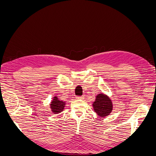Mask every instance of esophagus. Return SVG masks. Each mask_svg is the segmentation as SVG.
I'll return each instance as SVG.
<instances>
[{
	"label": "esophagus",
	"mask_w": 156,
	"mask_h": 156,
	"mask_svg": "<svg viewBox=\"0 0 156 156\" xmlns=\"http://www.w3.org/2000/svg\"><path fill=\"white\" fill-rule=\"evenodd\" d=\"M75 98H76L77 100H84V96H76Z\"/></svg>",
	"instance_id": "obj_1"
}]
</instances>
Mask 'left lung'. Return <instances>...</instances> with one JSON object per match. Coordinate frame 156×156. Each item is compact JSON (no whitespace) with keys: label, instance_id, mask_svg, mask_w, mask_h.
<instances>
[{"label":"left lung","instance_id":"8db88e82","mask_svg":"<svg viewBox=\"0 0 156 156\" xmlns=\"http://www.w3.org/2000/svg\"><path fill=\"white\" fill-rule=\"evenodd\" d=\"M92 106L96 114L102 118L109 115L113 108L112 102L110 98L103 93L98 94L95 101L92 103Z\"/></svg>","mask_w":156,"mask_h":156}]
</instances>
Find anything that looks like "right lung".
Listing matches in <instances>:
<instances>
[{"label": "right lung", "instance_id": "add662e5", "mask_svg": "<svg viewBox=\"0 0 156 156\" xmlns=\"http://www.w3.org/2000/svg\"><path fill=\"white\" fill-rule=\"evenodd\" d=\"M66 105V102L60 100L57 96H55L51 101L50 108L54 114H58L62 112Z\"/></svg>", "mask_w": 156, "mask_h": 156}]
</instances>
